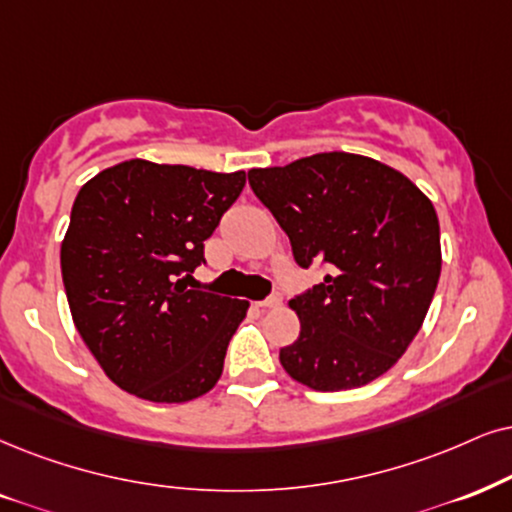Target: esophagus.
<instances>
[{"instance_id":"esophagus-1","label":"esophagus","mask_w":512,"mask_h":512,"mask_svg":"<svg viewBox=\"0 0 512 512\" xmlns=\"http://www.w3.org/2000/svg\"><path fill=\"white\" fill-rule=\"evenodd\" d=\"M281 300H283L281 293H271L269 297H264L262 302H257V307H264V309H267V307H278V304H281Z\"/></svg>"}]
</instances>
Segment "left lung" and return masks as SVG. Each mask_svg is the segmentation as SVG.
<instances>
[{"label":"left lung","mask_w":512,"mask_h":512,"mask_svg":"<svg viewBox=\"0 0 512 512\" xmlns=\"http://www.w3.org/2000/svg\"><path fill=\"white\" fill-rule=\"evenodd\" d=\"M248 181L295 262L328 267L290 300L302 323L278 354L290 378L340 392L390 371L423 326L442 271L430 200L392 167L338 151L250 170Z\"/></svg>","instance_id":"8db88e82"}]
</instances>
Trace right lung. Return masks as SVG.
Segmentation results:
<instances>
[{"instance_id":"right-lung-1","label":"right lung","mask_w":512,"mask_h":512,"mask_svg":"<svg viewBox=\"0 0 512 512\" xmlns=\"http://www.w3.org/2000/svg\"><path fill=\"white\" fill-rule=\"evenodd\" d=\"M245 172L127 160L77 193L61 245L70 314L115 385L181 404L210 392L248 302L189 288Z\"/></svg>"}]
</instances>
